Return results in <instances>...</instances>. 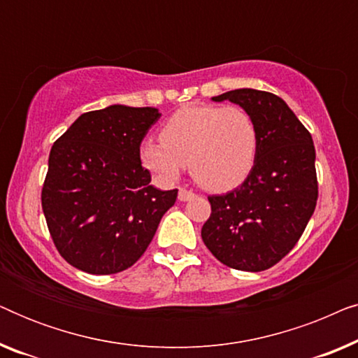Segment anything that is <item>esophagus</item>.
<instances>
[{"label": "esophagus", "mask_w": 358, "mask_h": 358, "mask_svg": "<svg viewBox=\"0 0 358 358\" xmlns=\"http://www.w3.org/2000/svg\"><path fill=\"white\" fill-rule=\"evenodd\" d=\"M178 197H179L180 202H187V200H190V199H194V197H195V194L192 192V190H187V189H179Z\"/></svg>", "instance_id": "obj_1"}]
</instances>
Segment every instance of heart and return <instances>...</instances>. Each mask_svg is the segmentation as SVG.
I'll return each mask as SVG.
<instances>
[{
  "label": "heart",
  "mask_w": 358,
  "mask_h": 358,
  "mask_svg": "<svg viewBox=\"0 0 358 358\" xmlns=\"http://www.w3.org/2000/svg\"><path fill=\"white\" fill-rule=\"evenodd\" d=\"M159 140L140 146V159L164 182H173L189 164L195 182L227 192L244 182L259 150L257 125L241 107L189 106L173 114Z\"/></svg>",
  "instance_id": "b5f03b06"
}]
</instances>
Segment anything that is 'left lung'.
<instances>
[{
	"label": "left lung",
	"mask_w": 358,
	"mask_h": 358,
	"mask_svg": "<svg viewBox=\"0 0 358 358\" xmlns=\"http://www.w3.org/2000/svg\"><path fill=\"white\" fill-rule=\"evenodd\" d=\"M212 101H231L252 117L259 150L252 171L239 187L208 197L212 213L202 227V239L224 266L266 271L295 248L316 208L311 134L272 92L244 87Z\"/></svg>",
	"instance_id": "8db88e82"
}]
</instances>
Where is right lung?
Instances as JSON below:
<instances>
[{"label": "right lung", "mask_w": 358, "mask_h": 358, "mask_svg": "<svg viewBox=\"0 0 358 358\" xmlns=\"http://www.w3.org/2000/svg\"><path fill=\"white\" fill-rule=\"evenodd\" d=\"M161 114L109 106L78 117L53 143L42 210L53 244L73 267L109 275L134 266L178 189L159 190L141 166L140 145Z\"/></svg>", "instance_id": "add662e5"}]
</instances>
